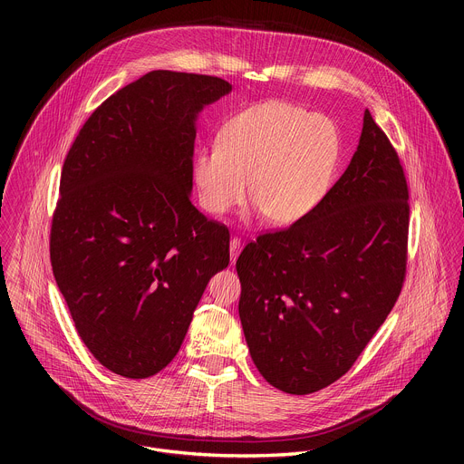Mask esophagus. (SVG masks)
<instances>
[{"mask_svg": "<svg viewBox=\"0 0 464 464\" xmlns=\"http://www.w3.org/2000/svg\"><path fill=\"white\" fill-rule=\"evenodd\" d=\"M229 251H231V262L235 264V260H237V256L240 253V238L238 237H233L229 240Z\"/></svg>", "mask_w": 464, "mask_h": 464, "instance_id": "34e87169", "label": "esophagus"}]
</instances>
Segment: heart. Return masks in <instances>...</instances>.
<instances>
[{
    "instance_id": "1",
    "label": "heart",
    "mask_w": 464,
    "mask_h": 464,
    "mask_svg": "<svg viewBox=\"0 0 464 464\" xmlns=\"http://www.w3.org/2000/svg\"><path fill=\"white\" fill-rule=\"evenodd\" d=\"M340 161V134L326 115L288 101H266L231 117L218 145L196 152L192 179L200 206L224 215L246 198L270 224L292 226L324 198Z\"/></svg>"
}]
</instances>
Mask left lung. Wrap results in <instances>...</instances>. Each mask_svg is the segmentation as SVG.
I'll return each instance as SVG.
<instances>
[{
  "label": "left lung",
  "mask_w": 464,
  "mask_h": 464,
  "mask_svg": "<svg viewBox=\"0 0 464 464\" xmlns=\"http://www.w3.org/2000/svg\"><path fill=\"white\" fill-rule=\"evenodd\" d=\"M408 200L401 158L365 110L358 149L321 204L247 242L238 314L268 383L310 394L354 365L404 286Z\"/></svg>",
  "instance_id": "8db88e82"
}]
</instances>
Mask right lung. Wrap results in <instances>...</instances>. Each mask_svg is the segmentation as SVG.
Listing matches in <instances>:
<instances>
[{
	"instance_id": "right-lung-1",
	"label": "right lung",
	"mask_w": 464,
	"mask_h": 464,
	"mask_svg": "<svg viewBox=\"0 0 464 464\" xmlns=\"http://www.w3.org/2000/svg\"><path fill=\"white\" fill-rule=\"evenodd\" d=\"M224 79L158 70L110 95L65 156L51 220L56 285L90 353L149 378L179 351L229 229L190 204L194 121Z\"/></svg>"
}]
</instances>
